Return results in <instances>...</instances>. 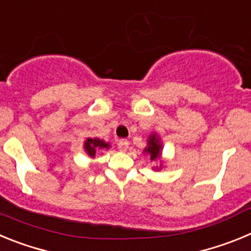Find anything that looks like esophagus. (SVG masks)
Returning <instances> with one entry per match:
<instances>
[{
    "instance_id": "1",
    "label": "esophagus",
    "mask_w": 251,
    "mask_h": 251,
    "mask_svg": "<svg viewBox=\"0 0 251 251\" xmlns=\"http://www.w3.org/2000/svg\"><path fill=\"white\" fill-rule=\"evenodd\" d=\"M128 146H129V142H128L127 139H121V141L118 142V148L122 152H126V151L128 150Z\"/></svg>"
}]
</instances>
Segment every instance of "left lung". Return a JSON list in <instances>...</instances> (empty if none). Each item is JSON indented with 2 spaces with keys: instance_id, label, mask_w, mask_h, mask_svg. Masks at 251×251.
I'll list each match as a JSON object with an SVG mask.
<instances>
[{
  "instance_id": "obj_1",
  "label": "left lung",
  "mask_w": 251,
  "mask_h": 251,
  "mask_svg": "<svg viewBox=\"0 0 251 251\" xmlns=\"http://www.w3.org/2000/svg\"><path fill=\"white\" fill-rule=\"evenodd\" d=\"M146 152H148L151 154V161L152 159H156L159 156V152H161V145H159V141L154 134L150 137V141H148V147L146 148Z\"/></svg>"
}]
</instances>
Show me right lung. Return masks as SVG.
Segmentation results:
<instances>
[{"label":"right lung","instance_id":"right-lung-1","mask_svg":"<svg viewBox=\"0 0 251 251\" xmlns=\"http://www.w3.org/2000/svg\"><path fill=\"white\" fill-rule=\"evenodd\" d=\"M84 148H85V151L88 152L89 156L94 157L97 151L101 150V148H109V145L98 138H88L85 142V145H84Z\"/></svg>","mask_w":251,"mask_h":251}]
</instances>
